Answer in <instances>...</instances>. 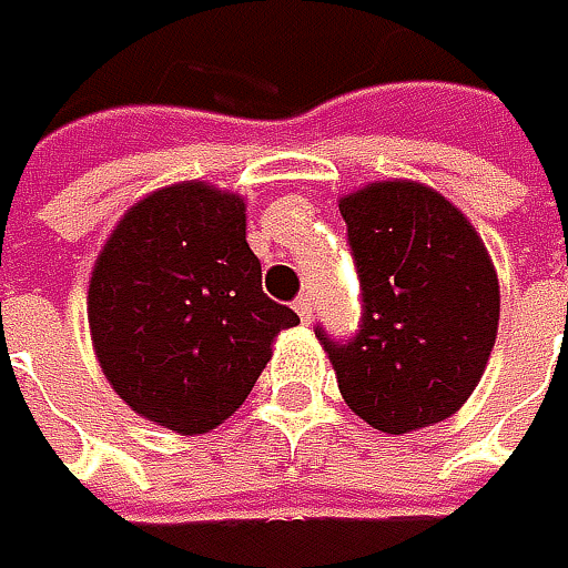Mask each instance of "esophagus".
Listing matches in <instances>:
<instances>
[{"mask_svg":"<svg viewBox=\"0 0 568 568\" xmlns=\"http://www.w3.org/2000/svg\"><path fill=\"white\" fill-rule=\"evenodd\" d=\"M295 312H298V317H302L305 324H312V317H315V302H312V295H298V298H295Z\"/></svg>","mask_w":568,"mask_h":568,"instance_id":"esophagus-1","label":"esophagus"}]
</instances>
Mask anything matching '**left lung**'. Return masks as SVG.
Here are the masks:
<instances>
[{
  "instance_id": "8db88e82",
  "label": "left lung",
  "mask_w": 568,
  "mask_h": 568,
  "mask_svg": "<svg viewBox=\"0 0 568 568\" xmlns=\"http://www.w3.org/2000/svg\"><path fill=\"white\" fill-rule=\"evenodd\" d=\"M359 276V324L315 327L344 402L385 434L437 424L473 395L498 334V276L476 227L420 183L341 199Z\"/></svg>"
}]
</instances>
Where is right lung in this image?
<instances>
[{
	"label": "right lung",
	"instance_id": "obj_1",
	"mask_svg": "<svg viewBox=\"0 0 568 568\" xmlns=\"http://www.w3.org/2000/svg\"><path fill=\"white\" fill-rule=\"evenodd\" d=\"M298 315L263 292L244 202L205 183L160 189L118 221L89 283L105 379L176 434L231 417Z\"/></svg>",
	"mask_w": 568,
	"mask_h": 568
}]
</instances>
